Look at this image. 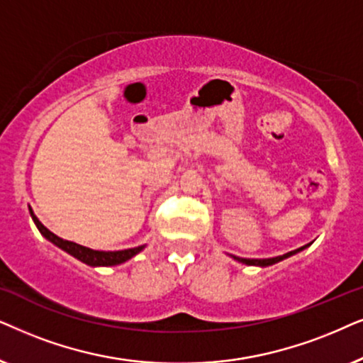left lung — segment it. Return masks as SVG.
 I'll list each match as a JSON object with an SVG mask.
<instances>
[{
  "label": "left lung",
  "instance_id": "1",
  "mask_svg": "<svg viewBox=\"0 0 363 363\" xmlns=\"http://www.w3.org/2000/svg\"><path fill=\"white\" fill-rule=\"evenodd\" d=\"M308 245H311V244L303 245V247H298L296 250H291V252H287L284 255H279V257H272V259H242V257H238V255H232V259L238 260V262H240V264H245V265H259V267H267V265L277 264V262H280V260H284V259L291 257V255H294V254L301 252V250L308 247Z\"/></svg>",
  "mask_w": 363,
  "mask_h": 363
}]
</instances>
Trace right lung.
<instances>
[{"mask_svg": "<svg viewBox=\"0 0 363 363\" xmlns=\"http://www.w3.org/2000/svg\"><path fill=\"white\" fill-rule=\"evenodd\" d=\"M30 214L33 217V220H35V224L38 227V230L41 232L45 238L52 242L57 247L65 250V252L71 254L72 257H76L77 260H81V262L91 265V267H108V265H118V264H123L125 260H129L134 255L141 252L144 249V245H139V247H133V249H124V250H114V252H104V250H93L89 247H84V245H79L76 242H71V240H65L61 238H57L56 234H52L50 229H46L45 225L41 224L40 219L35 216V212L30 207Z\"/></svg>", "mask_w": 363, "mask_h": 363, "instance_id": "right-lung-1", "label": "right lung"}]
</instances>
